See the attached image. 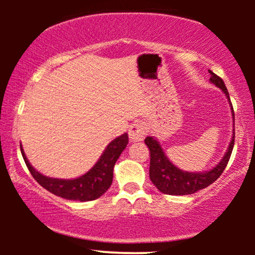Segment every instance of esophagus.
I'll return each instance as SVG.
<instances>
[{
    "instance_id": "1",
    "label": "esophagus",
    "mask_w": 255,
    "mask_h": 255,
    "mask_svg": "<svg viewBox=\"0 0 255 255\" xmlns=\"http://www.w3.org/2000/svg\"><path fill=\"white\" fill-rule=\"evenodd\" d=\"M129 139L130 142H142L146 134V128L142 122H135L129 128Z\"/></svg>"
}]
</instances>
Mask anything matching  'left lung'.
<instances>
[{
	"label": "left lung",
	"mask_w": 255,
	"mask_h": 255,
	"mask_svg": "<svg viewBox=\"0 0 255 255\" xmlns=\"http://www.w3.org/2000/svg\"><path fill=\"white\" fill-rule=\"evenodd\" d=\"M208 73L211 75V82H213L216 86L222 89L227 99L230 100V94H228V90L223 80L211 70H208ZM231 107H232V104H231ZM232 113L233 120H235L233 107ZM235 138L236 135L235 132H233V138L231 140L230 146H228L227 153H226V155L223 156V159L218 163L216 168H213L210 171H206V173H187V171H182L177 169L173 163L169 161L161 146L159 145V143L153 137H146L144 139V143L148 145L149 151H150L149 176H150L151 182L155 185L159 191L164 192L166 195H190L210 186L212 182H215L218 177L222 175L223 170L227 166L231 154H232L233 146H235Z\"/></svg>",
	"instance_id": "1"
}]
</instances>
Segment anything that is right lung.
I'll return each mask as SVG.
<instances>
[{
	"label": "right lung",
	"mask_w": 255,
	"mask_h": 255,
	"mask_svg": "<svg viewBox=\"0 0 255 255\" xmlns=\"http://www.w3.org/2000/svg\"><path fill=\"white\" fill-rule=\"evenodd\" d=\"M127 133L116 138L107 145L106 150L104 151L96 165L91 170L87 171L85 175L74 180L51 179V177L42 175L30 165L29 161L25 158L24 153H23L22 148H20V151H22L23 159H24L28 170L30 171L32 176L34 177L35 181L40 186H43L45 190L56 195V196L63 197V199L84 202L99 199L109 190L113 179V166H115L116 161H117L118 156L121 155L123 149L127 146Z\"/></svg>",
	"instance_id": "right-lung-1"
}]
</instances>
